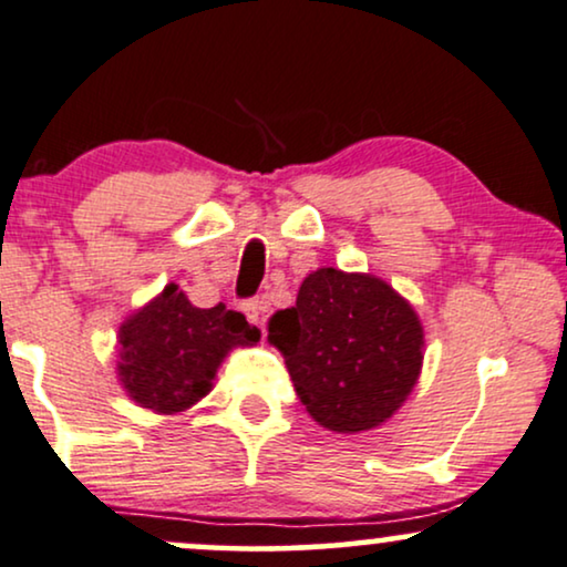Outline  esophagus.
Returning <instances> with one entry per match:
<instances>
[{"label": "esophagus", "instance_id": "1", "mask_svg": "<svg viewBox=\"0 0 567 567\" xmlns=\"http://www.w3.org/2000/svg\"><path fill=\"white\" fill-rule=\"evenodd\" d=\"M240 308H243V313H246V317H248L250 324H259L261 317H264V311H267V303H264V300H259V298H250Z\"/></svg>", "mask_w": 567, "mask_h": 567}]
</instances>
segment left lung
I'll return each mask as SVG.
<instances>
[{"label": "left lung", "mask_w": 567, "mask_h": 567, "mask_svg": "<svg viewBox=\"0 0 567 567\" xmlns=\"http://www.w3.org/2000/svg\"><path fill=\"white\" fill-rule=\"evenodd\" d=\"M300 403L342 434L384 424L411 395L424 361V327L384 279L334 267L311 271L292 308L269 319Z\"/></svg>", "instance_id": "8db88e82"}]
</instances>
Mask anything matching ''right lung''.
<instances>
[{
	"instance_id": "right-lung-1",
	"label": "right lung",
	"mask_w": 567,
	"mask_h": 567,
	"mask_svg": "<svg viewBox=\"0 0 567 567\" xmlns=\"http://www.w3.org/2000/svg\"><path fill=\"white\" fill-rule=\"evenodd\" d=\"M259 329L225 306L196 308L169 282L120 327L117 374L141 408L172 415L209 395L225 355L256 346Z\"/></svg>"
}]
</instances>
